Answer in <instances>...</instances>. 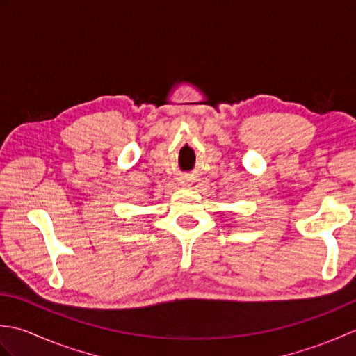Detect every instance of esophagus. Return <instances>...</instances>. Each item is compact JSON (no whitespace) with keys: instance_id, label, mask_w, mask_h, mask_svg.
<instances>
[{"instance_id":"34e87169","label":"esophagus","mask_w":356,"mask_h":356,"mask_svg":"<svg viewBox=\"0 0 356 356\" xmlns=\"http://www.w3.org/2000/svg\"><path fill=\"white\" fill-rule=\"evenodd\" d=\"M188 180H190V179H180V184H182V185H191L190 182H188Z\"/></svg>"}]
</instances>
